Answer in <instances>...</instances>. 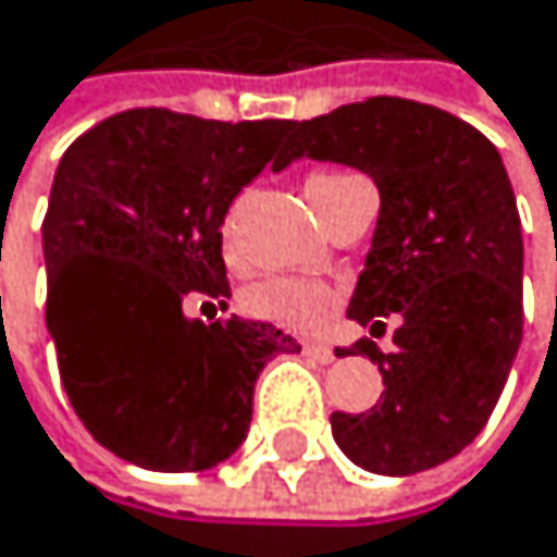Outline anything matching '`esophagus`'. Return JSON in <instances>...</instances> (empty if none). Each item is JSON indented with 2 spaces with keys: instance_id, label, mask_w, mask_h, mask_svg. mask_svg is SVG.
<instances>
[{
  "instance_id": "esophagus-1",
  "label": "esophagus",
  "mask_w": 557,
  "mask_h": 557,
  "mask_svg": "<svg viewBox=\"0 0 557 557\" xmlns=\"http://www.w3.org/2000/svg\"><path fill=\"white\" fill-rule=\"evenodd\" d=\"M304 355L311 358V361H318V364H327V361H334V351H331L327 345H304Z\"/></svg>"
}]
</instances>
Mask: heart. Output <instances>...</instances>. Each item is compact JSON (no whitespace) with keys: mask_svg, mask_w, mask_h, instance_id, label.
<instances>
[{"mask_svg":"<svg viewBox=\"0 0 557 557\" xmlns=\"http://www.w3.org/2000/svg\"><path fill=\"white\" fill-rule=\"evenodd\" d=\"M327 178L334 175H314L307 182V193ZM243 304L246 314L257 321L290 331H321L338 311V287L318 276H267L246 290Z\"/></svg>","mask_w":557,"mask_h":557,"instance_id":"1","label":"heart"}]
</instances>
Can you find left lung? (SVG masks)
<instances>
[{
  "label": "left lung",
  "mask_w": 557,
  "mask_h": 557,
  "mask_svg": "<svg viewBox=\"0 0 557 557\" xmlns=\"http://www.w3.org/2000/svg\"><path fill=\"white\" fill-rule=\"evenodd\" d=\"M304 154L379 185L348 318L385 327L399 314L395 351L369 338L348 348L379 361L385 392L369 412H334V443L385 476L440 467L487 426L521 345L524 239L507 169L473 124L406 97L297 121L273 169Z\"/></svg>",
  "instance_id": "8db88e82"
}]
</instances>
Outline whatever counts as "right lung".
Here are the masks:
<instances>
[{"mask_svg":"<svg viewBox=\"0 0 557 557\" xmlns=\"http://www.w3.org/2000/svg\"><path fill=\"white\" fill-rule=\"evenodd\" d=\"M287 127L135 108L60 158L42 219L47 327L73 412L127 463H223L250 430L263 364L300 351L273 324L185 314L226 304L223 219L243 185L281 162Z\"/></svg>","mask_w":557,"mask_h":557,"instance_id":"right-lung-1","label":"right lung"}]
</instances>
